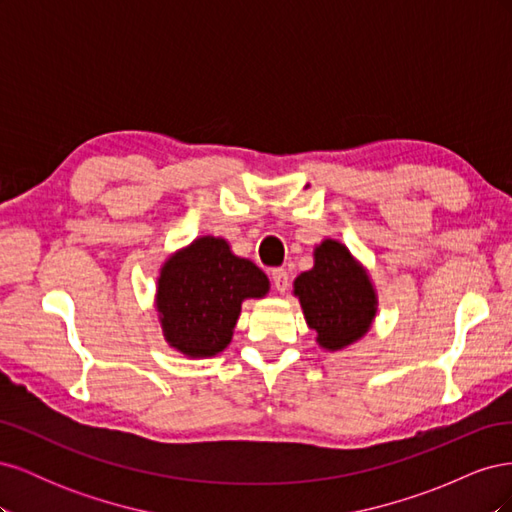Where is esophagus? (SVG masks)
<instances>
[{"instance_id": "esophagus-1", "label": "esophagus", "mask_w": 512, "mask_h": 512, "mask_svg": "<svg viewBox=\"0 0 512 512\" xmlns=\"http://www.w3.org/2000/svg\"><path fill=\"white\" fill-rule=\"evenodd\" d=\"M271 282L275 286L277 292H286L288 286H290V280H288V273L284 269H273L271 271Z\"/></svg>"}]
</instances>
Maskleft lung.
<instances>
[{"label":"left lung","instance_id":"8db88e82","mask_svg":"<svg viewBox=\"0 0 512 512\" xmlns=\"http://www.w3.org/2000/svg\"><path fill=\"white\" fill-rule=\"evenodd\" d=\"M307 324L322 348L339 350L363 337L376 316V294L342 243L316 247V265L294 280Z\"/></svg>","mask_w":512,"mask_h":512}]
</instances>
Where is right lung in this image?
<instances>
[{
  "instance_id": "add662e5",
  "label": "right lung",
  "mask_w": 512,
  "mask_h": 512,
  "mask_svg": "<svg viewBox=\"0 0 512 512\" xmlns=\"http://www.w3.org/2000/svg\"><path fill=\"white\" fill-rule=\"evenodd\" d=\"M269 290L254 262L230 254L224 239L203 237L170 258L158 282L166 342L188 356H213L232 337L241 303Z\"/></svg>"
}]
</instances>
